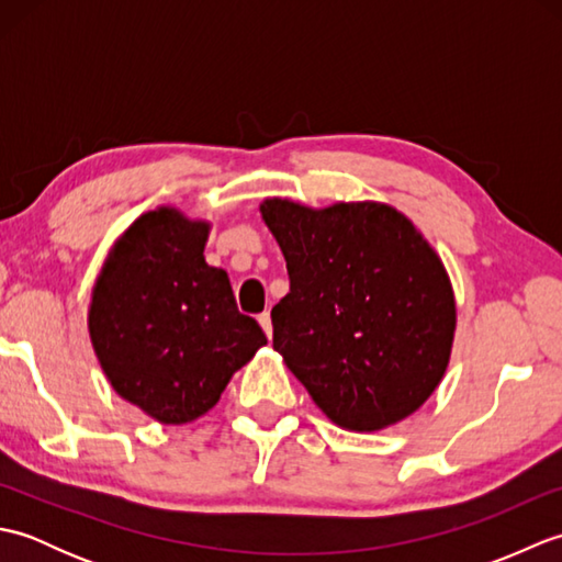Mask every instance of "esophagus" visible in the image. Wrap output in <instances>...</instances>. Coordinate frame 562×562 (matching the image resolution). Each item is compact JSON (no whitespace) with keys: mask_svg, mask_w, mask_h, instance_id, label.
I'll return each mask as SVG.
<instances>
[{"mask_svg":"<svg viewBox=\"0 0 562 562\" xmlns=\"http://www.w3.org/2000/svg\"><path fill=\"white\" fill-rule=\"evenodd\" d=\"M258 324L262 326V330H266V336H268V338H272V321H270V312H262V314L258 316Z\"/></svg>","mask_w":562,"mask_h":562,"instance_id":"1","label":"esophagus"}]
</instances>
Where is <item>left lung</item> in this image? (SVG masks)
Segmentation results:
<instances>
[{"mask_svg": "<svg viewBox=\"0 0 562 562\" xmlns=\"http://www.w3.org/2000/svg\"><path fill=\"white\" fill-rule=\"evenodd\" d=\"M262 220L288 260L272 348L333 423L374 432L432 396L447 372L457 304L415 224L381 202L324 210L272 198Z\"/></svg>", "mask_w": 562, "mask_h": 562, "instance_id": "8db88e82", "label": "left lung"}]
</instances>
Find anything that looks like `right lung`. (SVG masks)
Returning <instances> with one entry per match:
<instances>
[{
    "instance_id": "add662e5",
    "label": "right lung",
    "mask_w": 562,
    "mask_h": 562,
    "mask_svg": "<svg viewBox=\"0 0 562 562\" xmlns=\"http://www.w3.org/2000/svg\"><path fill=\"white\" fill-rule=\"evenodd\" d=\"M207 234V222L173 207L142 214L93 284V352L117 396L164 425L214 408L236 369L268 342L236 308L229 274L205 262Z\"/></svg>"
}]
</instances>
